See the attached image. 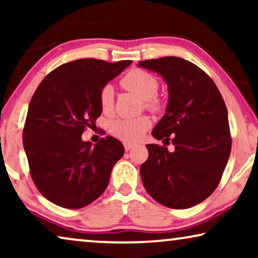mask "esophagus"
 Instances as JSON below:
<instances>
[{"instance_id":"1","label":"esophagus","mask_w":258,"mask_h":258,"mask_svg":"<svg viewBox=\"0 0 258 258\" xmlns=\"http://www.w3.org/2000/svg\"><path fill=\"white\" fill-rule=\"evenodd\" d=\"M134 147H135V144L129 143V142H125V143H124V149H125V151H129V150L132 149V148H134Z\"/></svg>"}]
</instances>
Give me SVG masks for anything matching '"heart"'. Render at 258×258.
<instances>
[{
    "mask_svg": "<svg viewBox=\"0 0 258 258\" xmlns=\"http://www.w3.org/2000/svg\"><path fill=\"white\" fill-rule=\"evenodd\" d=\"M121 84L125 89L133 91L137 96L146 101L147 107L157 109L160 102L155 98L158 90V81L154 75L146 70L132 69L123 76ZM114 102V89L111 86H104L100 93L101 108L104 112H109ZM150 126V119L148 117L119 118L110 123V132L116 137L125 142H137L142 139L144 133Z\"/></svg>",
    "mask_w": 258,
    "mask_h": 258,
    "instance_id": "obj_1",
    "label": "heart"
}]
</instances>
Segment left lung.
Segmentation results:
<instances>
[{
	"label": "left lung",
	"instance_id": "1",
	"mask_svg": "<svg viewBox=\"0 0 258 258\" xmlns=\"http://www.w3.org/2000/svg\"><path fill=\"white\" fill-rule=\"evenodd\" d=\"M140 68L162 76L168 86L165 114L153 136L174 151L147 144L149 157L140 172L148 194L172 209H186L209 197L220 183L231 150L228 110L214 81L194 63L169 56L147 59Z\"/></svg>",
	"mask_w": 258,
	"mask_h": 258
}]
</instances>
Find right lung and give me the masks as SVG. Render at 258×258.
<instances>
[{"mask_svg": "<svg viewBox=\"0 0 258 258\" xmlns=\"http://www.w3.org/2000/svg\"><path fill=\"white\" fill-rule=\"evenodd\" d=\"M132 61L82 58L64 63L40 83L23 129V147L38 191L67 209L94 202L107 189L124 147L111 136L82 140L102 114L100 93Z\"/></svg>", "mask_w": 258, "mask_h": 258, "instance_id": "add662e5", "label": "right lung"}]
</instances>
